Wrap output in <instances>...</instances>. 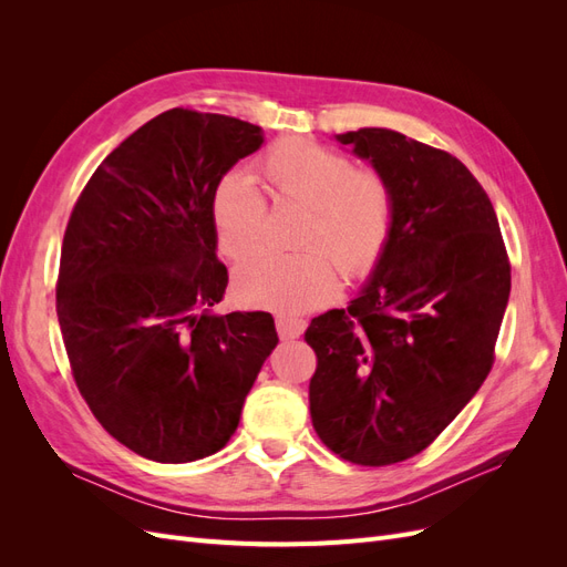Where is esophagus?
<instances>
[{
    "label": "esophagus",
    "mask_w": 567,
    "mask_h": 567,
    "mask_svg": "<svg viewBox=\"0 0 567 567\" xmlns=\"http://www.w3.org/2000/svg\"><path fill=\"white\" fill-rule=\"evenodd\" d=\"M307 329V321L293 315H277V331L284 340H293L300 338Z\"/></svg>",
    "instance_id": "esophagus-1"
}]
</instances>
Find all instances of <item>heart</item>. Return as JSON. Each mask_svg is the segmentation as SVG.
Returning a JSON list of instances; mask_svg holds the SVG:
<instances>
[{"label":"heart","instance_id":"obj_1","mask_svg":"<svg viewBox=\"0 0 567 567\" xmlns=\"http://www.w3.org/2000/svg\"><path fill=\"white\" fill-rule=\"evenodd\" d=\"M271 200L305 205L293 255L257 252L234 271L241 302L277 312H307L338 293L340 271L364 279L375 269L394 227V188L373 167L307 140H281L257 163ZM217 246L231 260L265 241L267 200L252 177L231 169L213 188Z\"/></svg>","mask_w":567,"mask_h":567}]
</instances>
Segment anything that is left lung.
I'll return each instance as SVG.
<instances>
[{
  "label": "left lung",
  "instance_id": "obj_1",
  "mask_svg": "<svg viewBox=\"0 0 567 567\" xmlns=\"http://www.w3.org/2000/svg\"><path fill=\"white\" fill-rule=\"evenodd\" d=\"M394 188V227L348 310L312 319L310 414L359 466L421 454L485 383L511 262L485 188L452 153L364 127L338 134Z\"/></svg>",
  "mask_w": 567,
  "mask_h": 567
}]
</instances>
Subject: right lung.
Returning a JSON list of instances; mask_svg holds the SVG:
<instances>
[{
	"instance_id": "add662e5",
	"label": "right lung",
	"mask_w": 567,
	"mask_h": 567,
	"mask_svg": "<svg viewBox=\"0 0 567 567\" xmlns=\"http://www.w3.org/2000/svg\"><path fill=\"white\" fill-rule=\"evenodd\" d=\"M244 120L173 109L96 167L68 219L56 315L78 390L96 421L151 461L219 452L277 348L267 312L215 315L213 188L262 146Z\"/></svg>"
}]
</instances>
